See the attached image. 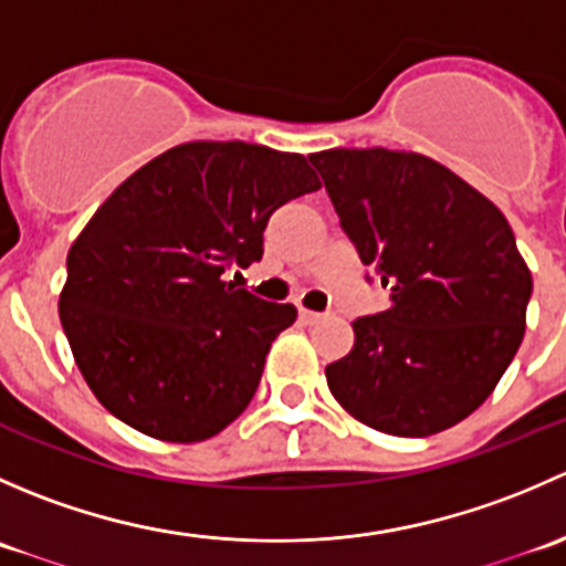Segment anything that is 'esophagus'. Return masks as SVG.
<instances>
[{"mask_svg": "<svg viewBox=\"0 0 566 566\" xmlns=\"http://www.w3.org/2000/svg\"><path fill=\"white\" fill-rule=\"evenodd\" d=\"M298 317H301V323H304V325H317L325 315H319V312H312V310H301Z\"/></svg>", "mask_w": 566, "mask_h": 566, "instance_id": "obj_1", "label": "esophagus"}]
</instances>
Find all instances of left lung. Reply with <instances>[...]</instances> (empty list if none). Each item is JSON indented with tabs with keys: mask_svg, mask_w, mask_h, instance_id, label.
Instances as JSON below:
<instances>
[{
	"mask_svg": "<svg viewBox=\"0 0 566 566\" xmlns=\"http://www.w3.org/2000/svg\"><path fill=\"white\" fill-rule=\"evenodd\" d=\"M342 230L389 287V310L353 323L325 367L356 421L424 438L471 416L526 334L531 271L510 221L443 164L408 150L312 153Z\"/></svg>",
	"mask_w": 566,
	"mask_h": 566,
	"instance_id": "obj_1",
	"label": "left lung"
}]
</instances>
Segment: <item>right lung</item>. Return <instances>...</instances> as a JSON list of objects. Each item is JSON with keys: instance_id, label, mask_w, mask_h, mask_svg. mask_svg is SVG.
Returning <instances> with one entry per match:
<instances>
[{"instance_id": "1", "label": "right lung", "mask_w": 566, "mask_h": 566, "mask_svg": "<svg viewBox=\"0 0 566 566\" xmlns=\"http://www.w3.org/2000/svg\"><path fill=\"white\" fill-rule=\"evenodd\" d=\"M317 188L298 153L186 142L108 193L67 251L60 293L76 367L108 413L197 443L247 410L295 306L235 290L224 271L260 260L273 210Z\"/></svg>"}]
</instances>
